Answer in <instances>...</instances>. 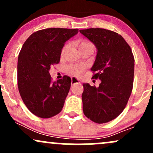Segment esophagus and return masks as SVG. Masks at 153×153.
<instances>
[{"instance_id":"esophagus-1","label":"esophagus","mask_w":153,"mask_h":153,"mask_svg":"<svg viewBox=\"0 0 153 153\" xmlns=\"http://www.w3.org/2000/svg\"><path fill=\"white\" fill-rule=\"evenodd\" d=\"M80 80L78 79H77L76 78H74V77H72L71 78V84L72 85H74V84H77V83H80Z\"/></svg>"}]
</instances>
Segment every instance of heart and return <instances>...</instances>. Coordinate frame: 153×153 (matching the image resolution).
I'll return each instance as SVG.
<instances>
[{
  "label": "heart",
  "instance_id": "1",
  "mask_svg": "<svg viewBox=\"0 0 153 153\" xmlns=\"http://www.w3.org/2000/svg\"><path fill=\"white\" fill-rule=\"evenodd\" d=\"M78 48L79 50L81 52V51L84 50H87V49H92L94 50V45L90 41L88 40H82V41H80L78 43ZM69 45H65L64 47H63L62 50V54H64L65 51L67 50V49L68 48ZM68 70V73H70L71 74L73 75H80L82 72L84 71L85 70V68L82 65H71L68 67L67 68Z\"/></svg>",
  "mask_w": 153,
  "mask_h": 153
}]
</instances>
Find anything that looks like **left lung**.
<instances>
[{"mask_svg":"<svg viewBox=\"0 0 153 153\" xmlns=\"http://www.w3.org/2000/svg\"><path fill=\"white\" fill-rule=\"evenodd\" d=\"M80 32L97 48L92 78L101 81L99 88L82 85L83 113L94 122L103 124L117 118L127 106L133 88L134 55L118 33L101 28L81 29Z\"/></svg>","mask_w":153,"mask_h":153,"instance_id":"left-lung-1","label":"left lung"}]
</instances>
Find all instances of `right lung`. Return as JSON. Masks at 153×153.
Returning <instances> with one entry per match:
<instances>
[{
  "label": "right lung",
  "mask_w": 153,
  "mask_h": 153,
  "mask_svg": "<svg viewBox=\"0 0 153 153\" xmlns=\"http://www.w3.org/2000/svg\"><path fill=\"white\" fill-rule=\"evenodd\" d=\"M78 32V29H42L23 45L17 65L19 91L24 104L36 117L50 118L62 109L71 79L64 75L53 82L49 71L59 62L64 43Z\"/></svg>",
  "instance_id": "add662e5"
}]
</instances>
